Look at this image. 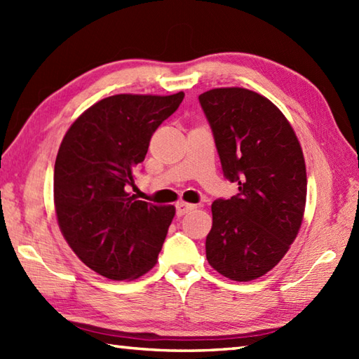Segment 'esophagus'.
<instances>
[{"mask_svg": "<svg viewBox=\"0 0 359 359\" xmlns=\"http://www.w3.org/2000/svg\"><path fill=\"white\" fill-rule=\"evenodd\" d=\"M194 208H196V205L187 203L184 201H180V202L175 203V212H177V216H184V215H187L188 211H193Z\"/></svg>", "mask_w": 359, "mask_h": 359, "instance_id": "34e87169", "label": "esophagus"}]
</instances>
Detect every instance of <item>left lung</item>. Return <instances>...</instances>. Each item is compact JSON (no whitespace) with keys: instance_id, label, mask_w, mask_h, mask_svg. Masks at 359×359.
Masks as SVG:
<instances>
[{"instance_id":"1","label":"left lung","mask_w":359,"mask_h":359,"mask_svg":"<svg viewBox=\"0 0 359 359\" xmlns=\"http://www.w3.org/2000/svg\"><path fill=\"white\" fill-rule=\"evenodd\" d=\"M225 179L239 185L212 202L205 248L212 269L247 282L270 271L299 231L307 197L301 144L269 98L243 88L199 95Z\"/></svg>"}]
</instances>
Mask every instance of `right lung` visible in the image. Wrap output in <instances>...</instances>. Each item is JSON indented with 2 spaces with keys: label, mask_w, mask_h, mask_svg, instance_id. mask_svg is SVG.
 <instances>
[{
  "label": "right lung",
  "mask_w": 359,
  "mask_h": 359,
  "mask_svg": "<svg viewBox=\"0 0 359 359\" xmlns=\"http://www.w3.org/2000/svg\"><path fill=\"white\" fill-rule=\"evenodd\" d=\"M185 94L112 95L90 106L67 129L53 171V202L66 242L90 270L131 280L157 262L175 215L137 201L134 168L162 121Z\"/></svg>",
  "instance_id": "1"
}]
</instances>
